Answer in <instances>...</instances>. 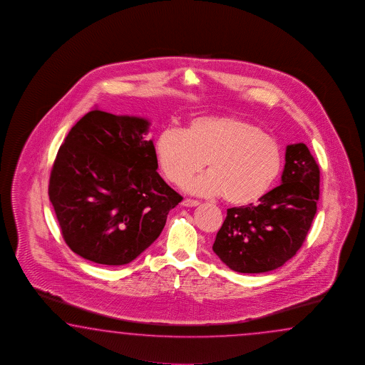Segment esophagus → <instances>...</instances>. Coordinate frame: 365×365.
Returning <instances> with one entry per match:
<instances>
[{
  "label": "esophagus",
  "mask_w": 365,
  "mask_h": 365,
  "mask_svg": "<svg viewBox=\"0 0 365 365\" xmlns=\"http://www.w3.org/2000/svg\"><path fill=\"white\" fill-rule=\"evenodd\" d=\"M181 205H182V206H185V207H195V206H198V205H200V202L185 198L184 201L181 202Z\"/></svg>",
  "instance_id": "1"
}]
</instances>
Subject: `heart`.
<instances>
[{"mask_svg":"<svg viewBox=\"0 0 365 365\" xmlns=\"http://www.w3.org/2000/svg\"><path fill=\"white\" fill-rule=\"evenodd\" d=\"M155 155L165 179L176 185L201 171L206 162L209 173L189 181L186 190L223 195L236 206L264 197L283 163L278 140L257 125L232 116L197 117L184 130H164L156 138Z\"/></svg>","mask_w":365,"mask_h":365,"instance_id":"b5f03b06","label":"heart"}]
</instances>
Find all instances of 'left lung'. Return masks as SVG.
Wrapping results in <instances>:
<instances>
[{
  "mask_svg": "<svg viewBox=\"0 0 365 365\" xmlns=\"http://www.w3.org/2000/svg\"><path fill=\"white\" fill-rule=\"evenodd\" d=\"M319 168L304 143L286 148L280 185L258 203L227 210L212 250L231 270L272 272L295 256L317 212Z\"/></svg>",
  "mask_w": 365,
  "mask_h": 365,
  "instance_id": "left-lung-1",
  "label": "left lung"
}]
</instances>
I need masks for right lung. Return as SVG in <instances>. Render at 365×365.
<instances>
[{
    "label": "right lung",
    "mask_w": 365,
    "mask_h": 365,
    "mask_svg": "<svg viewBox=\"0 0 365 365\" xmlns=\"http://www.w3.org/2000/svg\"><path fill=\"white\" fill-rule=\"evenodd\" d=\"M150 125L95 109L58 150L48 194L63 240L78 256L108 266L132 262L182 201L156 172Z\"/></svg>",
    "instance_id": "add662e5"
}]
</instances>
